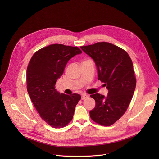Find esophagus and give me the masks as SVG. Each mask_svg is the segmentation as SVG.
I'll list each match as a JSON object with an SVG mask.
<instances>
[{"label": "esophagus", "instance_id": "esophagus-1", "mask_svg": "<svg viewBox=\"0 0 159 159\" xmlns=\"http://www.w3.org/2000/svg\"><path fill=\"white\" fill-rule=\"evenodd\" d=\"M88 97V95H86V94H84V93L82 94V95H81V99L82 100H84V99H85V98H86Z\"/></svg>", "mask_w": 159, "mask_h": 159}]
</instances>
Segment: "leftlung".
Wrapping results in <instances>:
<instances>
[{"label":"left lung","mask_w":159,"mask_h":159,"mask_svg":"<svg viewBox=\"0 0 159 159\" xmlns=\"http://www.w3.org/2000/svg\"><path fill=\"white\" fill-rule=\"evenodd\" d=\"M80 48L94 61L98 79L108 90L106 97L90 95L96 103L90 116L102 126H111L126 112L134 93L136 79L132 61L126 51L106 42Z\"/></svg>","instance_id":"left-lung-1"}]
</instances>
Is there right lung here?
<instances>
[{"mask_svg":"<svg viewBox=\"0 0 159 159\" xmlns=\"http://www.w3.org/2000/svg\"><path fill=\"white\" fill-rule=\"evenodd\" d=\"M78 47L51 44L37 51L31 57L27 72V90L40 117L54 128L66 126L73 119L79 94L66 95L55 89L71 58L80 54Z\"/></svg>","mask_w":159,"mask_h":159,"instance_id":"right-lung-1","label":"right lung"}]
</instances>
